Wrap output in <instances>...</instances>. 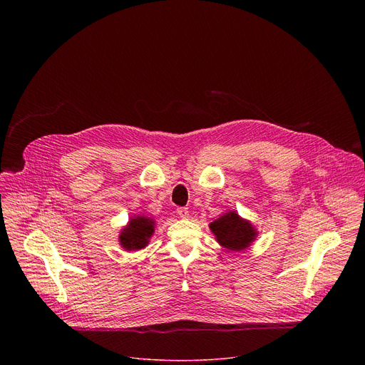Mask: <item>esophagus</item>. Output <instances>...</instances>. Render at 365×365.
Listing matches in <instances>:
<instances>
[{"mask_svg":"<svg viewBox=\"0 0 365 365\" xmlns=\"http://www.w3.org/2000/svg\"><path fill=\"white\" fill-rule=\"evenodd\" d=\"M178 215H179L180 218H183V220L189 218V211H187V207H179V210H178Z\"/></svg>","mask_w":365,"mask_h":365,"instance_id":"obj_1","label":"esophagus"}]
</instances>
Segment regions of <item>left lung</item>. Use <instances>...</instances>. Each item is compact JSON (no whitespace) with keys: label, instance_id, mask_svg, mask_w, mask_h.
Wrapping results in <instances>:
<instances>
[{"label":"left lung","instance_id":"left-lung-1","mask_svg":"<svg viewBox=\"0 0 365 365\" xmlns=\"http://www.w3.org/2000/svg\"><path fill=\"white\" fill-rule=\"evenodd\" d=\"M210 230L215 235L217 242L228 251H244L257 240L258 231L248 221L238 215L237 211H227L221 214Z\"/></svg>","mask_w":365,"mask_h":365}]
</instances>
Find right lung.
Wrapping results in <instances>:
<instances>
[{
  "mask_svg": "<svg viewBox=\"0 0 365 365\" xmlns=\"http://www.w3.org/2000/svg\"><path fill=\"white\" fill-rule=\"evenodd\" d=\"M155 221L147 215H134L125 227L121 228L118 242L125 251H137L148 245L154 234Z\"/></svg>",
  "mask_w": 365,
  "mask_h": 365,
  "instance_id": "right-lung-1",
  "label": "right lung"
}]
</instances>
